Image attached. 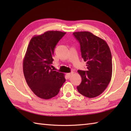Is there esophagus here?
Instances as JSON below:
<instances>
[{"label": "esophagus", "mask_w": 131, "mask_h": 131, "mask_svg": "<svg viewBox=\"0 0 131 131\" xmlns=\"http://www.w3.org/2000/svg\"><path fill=\"white\" fill-rule=\"evenodd\" d=\"M73 72H72V73H68L67 74V76H68V77L69 78H70L72 76V75H73Z\"/></svg>", "instance_id": "34e87169"}]
</instances>
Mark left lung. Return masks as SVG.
Returning <instances> with one entry per match:
<instances>
[{
	"mask_svg": "<svg viewBox=\"0 0 131 131\" xmlns=\"http://www.w3.org/2000/svg\"><path fill=\"white\" fill-rule=\"evenodd\" d=\"M73 35L79 41L82 57L87 62V71L78 70L82 82L77 87L85 97L93 98L100 95L112 79V56L106 41L89 31H78Z\"/></svg>",
	"mask_w": 131,
	"mask_h": 131,
	"instance_id": "1",
	"label": "left lung"
}]
</instances>
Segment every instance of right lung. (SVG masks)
I'll use <instances>...</instances> for the list:
<instances>
[{"mask_svg": "<svg viewBox=\"0 0 131 131\" xmlns=\"http://www.w3.org/2000/svg\"><path fill=\"white\" fill-rule=\"evenodd\" d=\"M66 32L48 31L30 40L23 60L27 85L36 96L48 100L58 93L66 81L64 74L51 68L56 46Z\"/></svg>", "mask_w": 131, "mask_h": 131, "instance_id": "right-lung-1", "label": "right lung"}]
</instances>
